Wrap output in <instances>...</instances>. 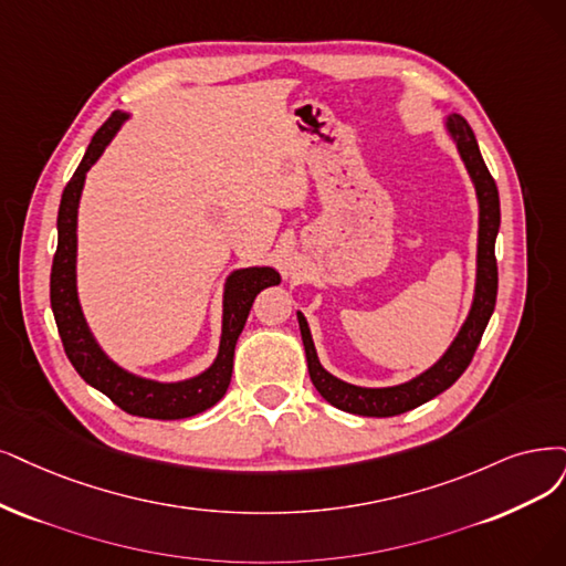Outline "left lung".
<instances>
[{
  "instance_id": "left-lung-1",
  "label": "left lung",
  "mask_w": 566,
  "mask_h": 566,
  "mask_svg": "<svg viewBox=\"0 0 566 566\" xmlns=\"http://www.w3.org/2000/svg\"><path fill=\"white\" fill-rule=\"evenodd\" d=\"M443 128L457 146V154L467 167L471 184L475 188V200H478L475 286H473V301L469 307V315L464 324L459 326L450 347L441 354V359L431 364L420 375H415L412 380L391 385V387H359L336 378V375H331L322 366L315 343H312L307 319L301 310H296L310 380L331 406H336L345 412L364 415V417H394L431 401L433 396L452 387L459 375L467 370L494 312L496 284H499L496 259H494V242H496L499 223H501L499 191L483 156H480L471 125L459 114H448L443 120Z\"/></svg>"
}]
</instances>
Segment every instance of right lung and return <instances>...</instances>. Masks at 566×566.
Instances as JSON below:
<instances>
[{"instance_id": "1", "label": "right lung", "mask_w": 566, "mask_h": 566, "mask_svg": "<svg viewBox=\"0 0 566 566\" xmlns=\"http://www.w3.org/2000/svg\"><path fill=\"white\" fill-rule=\"evenodd\" d=\"M130 118L125 112H114L109 120L93 135L86 154H83L74 177L62 191L57 209V251L51 268V307L60 331L62 345L76 373L91 387L102 391L125 412L149 420H184L223 399L233 375V357L240 333L249 317L254 298L268 286L282 282L280 272L270 265L238 268L223 282L221 301V340L214 361L193 378L177 382H160L144 378L128 368L116 364L102 349L97 338L83 315L76 286V226H78V202L83 184L91 167L99 160L104 149L112 144L123 123Z\"/></svg>"}]
</instances>
